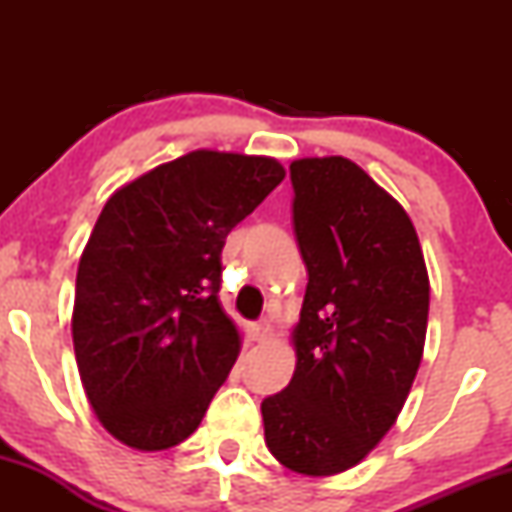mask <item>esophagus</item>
Returning <instances> with one entry per match:
<instances>
[{"label": "esophagus", "instance_id": "obj_1", "mask_svg": "<svg viewBox=\"0 0 512 512\" xmlns=\"http://www.w3.org/2000/svg\"><path fill=\"white\" fill-rule=\"evenodd\" d=\"M269 332H272V327H269V322H267V320L255 322V325L250 327V337H252V342H264V339L269 337Z\"/></svg>", "mask_w": 512, "mask_h": 512}]
</instances>
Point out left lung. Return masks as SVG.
I'll return each mask as SVG.
<instances>
[{
	"label": "left lung",
	"mask_w": 512,
	"mask_h": 512,
	"mask_svg": "<svg viewBox=\"0 0 512 512\" xmlns=\"http://www.w3.org/2000/svg\"><path fill=\"white\" fill-rule=\"evenodd\" d=\"M293 233L308 269L291 383L262 402L284 467L330 477L390 431L419 370L428 272L407 211L349 158L291 163Z\"/></svg>",
	"instance_id": "obj_1"
}]
</instances>
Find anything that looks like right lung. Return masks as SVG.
Masks as SVG:
<instances>
[{"mask_svg":"<svg viewBox=\"0 0 512 512\" xmlns=\"http://www.w3.org/2000/svg\"><path fill=\"white\" fill-rule=\"evenodd\" d=\"M274 158L192 151L117 190L76 272V366L98 421L137 450L197 431L240 351L219 303L226 236L284 180Z\"/></svg>","mask_w":512,"mask_h":512,"instance_id":"obj_1","label":"right lung"}]
</instances>
